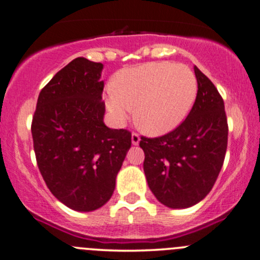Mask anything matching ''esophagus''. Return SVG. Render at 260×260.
<instances>
[{"label":"esophagus","mask_w":260,"mask_h":260,"mask_svg":"<svg viewBox=\"0 0 260 260\" xmlns=\"http://www.w3.org/2000/svg\"><path fill=\"white\" fill-rule=\"evenodd\" d=\"M139 142H141V137L137 135V133H132V144L138 145Z\"/></svg>","instance_id":"obj_1"}]
</instances>
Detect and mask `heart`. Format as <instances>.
Returning <instances> with one entry per match:
<instances>
[{"mask_svg":"<svg viewBox=\"0 0 260 260\" xmlns=\"http://www.w3.org/2000/svg\"><path fill=\"white\" fill-rule=\"evenodd\" d=\"M198 79L185 65L148 62L117 74L105 102L117 124L122 125L136 106L138 124L150 135L172 132L185 121L198 96Z\"/></svg>","mask_w":260,"mask_h":260,"instance_id":"1","label":"heart"}]
</instances>
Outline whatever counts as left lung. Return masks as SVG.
I'll use <instances>...</instances> for the list:
<instances>
[{
    "mask_svg": "<svg viewBox=\"0 0 260 260\" xmlns=\"http://www.w3.org/2000/svg\"><path fill=\"white\" fill-rule=\"evenodd\" d=\"M198 96L192 110L178 128L158 138L142 137L143 169L156 200L170 209H187L210 192L227 149L228 125L217 88L193 68Z\"/></svg>",
    "mask_w": 260,
    "mask_h": 260,
    "instance_id": "1",
    "label": "left lung"
}]
</instances>
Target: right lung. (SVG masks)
Returning a JSON list of instances; mask_svg holds the SVG:
<instances>
[{
    "label": "right lung",
    "mask_w": 260,
    "mask_h": 260,
    "mask_svg": "<svg viewBox=\"0 0 260 260\" xmlns=\"http://www.w3.org/2000/svg\"><path fill=\"white\" fill-rule=\"evenodd\" d=\"M104 64L76 58L39 93L32 122L37 162L54 196L90 212L104 206L129 150L131 132L104 122Z\"/></svg>",
    "instance_id": "right-lung-1"
}]
</instances>
